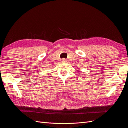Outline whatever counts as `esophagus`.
<instances>
[{"label":"esophagus","mask_w":128,"mask_h":128,"mask_svg":"<svg viewBox=\"0 0 128 128\" xmlns=\"http://www.w3.org/2000/svg\"><path fill=\"white\" fill-rule=\"evenodd\" d=\"M61 62H67V60L63 59L61 60Z\"/></svg>","instance_id":"obj_1"}]
</instances>
